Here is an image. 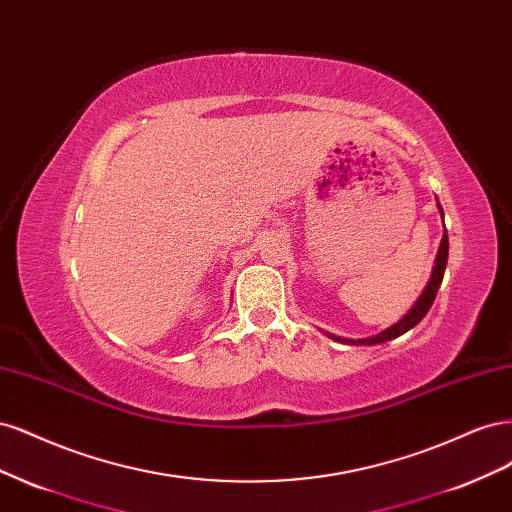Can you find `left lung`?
<instances>
[{"label": "left lung", "mask_w": 512, "mask_h": 512, "mask_svg": "<svg viewBox=\"0 0 512 512\" xmlns=\"http://www.w3.org/2000/svg\"><path fill=\"white\" fill-rule=\"evenodd\" d=\"M440 213H442V207H440ZM446 260H448V235L444 230V237H442V243H440V252H438V258H436V267H433L431 280H429L425 292L421 294V299H418L416 305L406 314V318H401L397 324H393V327L378 333L376 337H367V339H344V337H335V335H331V337L335 339V342H346V344H354V346H371V344L389 342V339H395L399 335H404L406 331H410L412 327H416V324L421 322L425 318V314L429 312V307L433 305V301H436V294H438V288H440L442 277H444V269H446Z\"/></svg>", "instance_id": "left-lung-1"}]
</instances>
